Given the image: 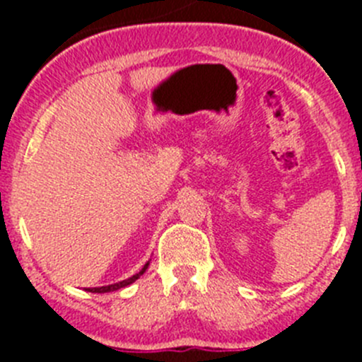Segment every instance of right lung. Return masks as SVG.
<instances>
[{
	"instance_id": "add662e5",
	"label": "right lung",
	"mask_w": 362,
	"mask_h": 362,
	"mask_svg": "<svg viewBox=\"0 0 362 362\" xmlns=\"http://www.w3.org/2000/svg\"><path fill=\"white\" fill-rule=\"evenodd\" d=\"M146 268H148V263H146L145 267H143V270L139 272V274H136V276L129 277V279H124V281H121V283H116V284H108V286H101V288H92V290H88V292H99V293H103V292H114V290H119V288H123V286H129V284H132L134 281L137 279V277L143 276V274H145Z\"/></svg>"
}]
</instances>
